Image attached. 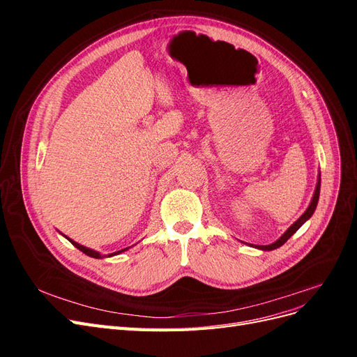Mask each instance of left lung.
<instances>
[{
	"label": "left lung",
	"mask_w": 357,
	"mask_h": 357,
	"mask_svg": "<svg viewBox=\"0 0 357 357\" xmlns=\"http://www.w3.org/2000/svg\"><path fill=\"white\" fill-rule=\"evenodd\" d=\"M319 195H320V176H319V181H317V186H316V190H314V197H312V199H311V202H310V205H308V208L305 210V213L301 215V218L290 226V228L280 236V238L275 241V243H273V244H269V245H259L257 248H261V250H274V248H278L280 245H283L291 235H294L302 225H304L311 215H312V213H314V210H316V207H317V201H319Z\"/></svg>",
	"instance_id": "obj_1"
}]
</instances>
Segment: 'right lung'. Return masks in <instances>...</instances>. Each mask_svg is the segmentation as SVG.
I'll return each instance as SVG.
<instances>
[{
    "label": "right lung",
    "instance_id": "obj_1",
    "mask_svg": "<svg viewBox=\"0 0 357 357\" xmlns=\"http://www.w3.org/2000/svg\"><path fill=\"white\" fill-rule=\"evenodd\" d=\"M68 238V236H67ZM70 240V238H68ZM71 243H73V245L74 247H77L80 252H83L84 255H88V256H91V257H95V259H101L102 256L98 253V252H95V250H91V248H88V247H84V245H80L79 243H75V241H73V240H70ZM125 250H128V247L126 248H122V250H119V252H114V253H112V255H109V256H114V255H119V253H122V252H125Z\"/></svg>",
    "mask_w": 357,
    "mask_h": 357
}]
</instances>
